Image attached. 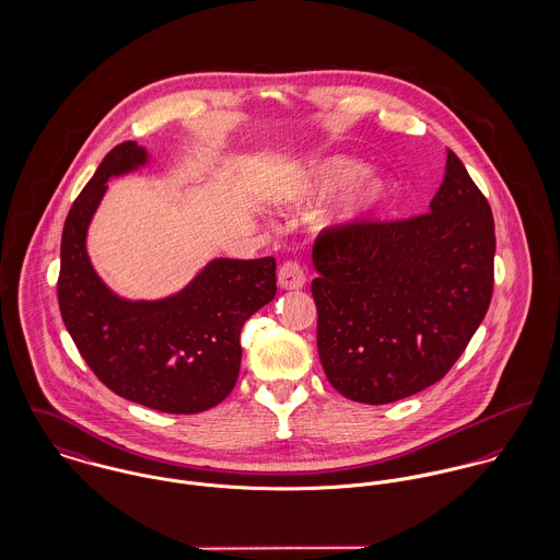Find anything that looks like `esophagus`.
Returning <instances> with one entry per match:
<instances>
[{"mask_svg": "<svg viewBox=\"0 0 560 560\" xmlns=\"http://www.w3.org/2000/svg\"><path fill=\"white\" fill-rule=\"evenodd\" d=\"M278 284H280V289H284V291H298V289H302V287L306 284L304 269H302L298 262H293V260L284 262V265L278 269Z\"/></svg>", "mask_w": 560, "mask_h": 560, "instance_id": "34e87169", "label": "esophagus"}]
</instances>
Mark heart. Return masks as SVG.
Listing matches in <instances>:
<instances>
[{"instance_id":"1","label":"heart","mask_w":560,"mask_h":560,"mask_svg":"<svg viewBox=\"0 0 560 560\" xmlns=\"http://www.w3.org/2000/svg\"><path fill=\"white\" fill-rule=\"evenodd\" d=\"M342 189L317 218V229L329 235L349 237L377 224L395 198V183L358 160L329 155L306 161L276 183L271 200L284 209L313 207Z\"/></svg>"}]
</instances>
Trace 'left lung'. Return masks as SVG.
<instances>
[{"label":"left lung","instance_id":"1","mask_svg":"<svg viewBox=\"0 0 560 560\" xmlns=\"http://www.w3.org/2000/svg\"><path fill=\"white\" fill-rule=\"evenodd\" d=\"M493 254L491 209L453 151L429 213L320 235L313 298L329 384L384 405L440 382L485 319Z\"/></svg>","mask_w":560,"mask_h":560}]
</instances>
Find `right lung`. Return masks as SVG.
Instances as JSON below:
<instances>
[{
  "label": "right lung",
  "instance_id": "obj_1",
  "mask_svg": "<svg viewBox=\"0 0 560 560\" xmlns=\"http://www.w3.org/2000/svg\"><path fill=\"white\" fill-rule=\"evenodd\" d=\"M136 142L112 149L73 202L60 245L58 302L94 375L118 397L165 413H198L237 384L241 327L276 295V258H213L161 300H125L94 271L85 237L112 176L149 165Z\"/></svg>",
  "mask_w": 560,
  "mask_h": 560
}]
</instances>
